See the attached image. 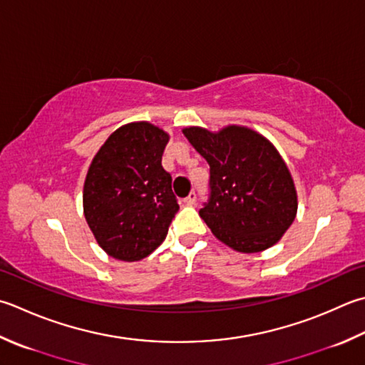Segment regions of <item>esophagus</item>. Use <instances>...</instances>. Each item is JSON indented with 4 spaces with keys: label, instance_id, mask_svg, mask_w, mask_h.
Here are the masks:
<instances>
[{
    "label": "esophagus",
    "instance_id": "esophagus-1",
    "mask_svg": "<svg viewBox=\"0 0 365 365\" xmlns=\"http://www.w3.org/2000/svg\"><path fill=\"white\" fill-rule=\"evenodd\" d=\"M183 202L187 204V205H195L196 204V192L191 191L190 195L183 199Z\"/></svg>",
    "mask_w": 365,
    "mask_h": 365
}]
</instances>
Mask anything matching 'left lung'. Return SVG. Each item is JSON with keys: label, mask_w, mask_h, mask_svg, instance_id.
Instances as JSON below:
<instances>
[{"label": "left lung", "mask_w": 365, "mask_h": 365, "mask_svg": "<svg viewBox=\"0 0 365 365\" xmlns=\"http://www.w3.org/2000/svg\"><path fill=\"white\" fill-rule=\"evenodd\" d=\"M185 138L210 166V196L199 215L213 235L240 253L275 245L297 213L287 163L264 135L230 125L212 133L190 126Z\"/></svg>", "instance_id": "left-lung-1"}]
</instances>
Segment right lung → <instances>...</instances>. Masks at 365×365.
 I'll return each mask as SVG.
<instances>
[{
    "label": "right lung",
    "instance_id": "obj_1",
    "mask_svg": "<svg viewBox=\"0 0 365 365\" xmlns=\"http://www.w3.org/2000/svg\"><path fill=\"white\" fill-rule=\"evenodd\" d=\"M169 134L148 121L113 131L93 158L83 183V213L112 258L140 261L166 239L178 210L173 177L163 169Z\"/></svg>",
    "mask_w": 365,
    "mask_h": 365
}]
</instances>
